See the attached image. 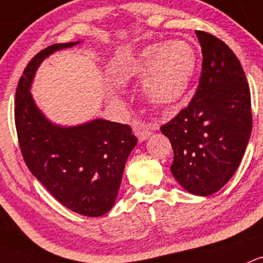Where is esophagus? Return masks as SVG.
<instances>
[{"label":"esophagus","mask_w":263,"mask_h":263,"mask_svg":"<svg viewBox=\"0 0 263 263\" xmlns=\"http://www.w3.org/2000/svg\"><path fill=\"white\" fill-rule=\"evenodd\" d=\"M134 132H135V135H137L138 139L139 140H145L152 134V130L149 129V126L144 125V124H140V125L135 126Z\"/></svg>","instance_id":"1"}]
</instances>
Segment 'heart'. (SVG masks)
<instances>
[{
	"label": "heart",
	"instance_id": "1",
	"mask_svg": "<svg viewBox=\"0 0 263 263\" xmlns=\"http://www.w3.org/2000/svg\"><path fill=\"white\" fill-rule=\"evenodd\" d=\"M196 63L195 48L185 40L152 44L134 57L126 78H145L144 95L148 101L156 106H172L187 92Z\"/></svg>",
	"mask_w": 263,
	"mask_h": 263
}]
</instances>
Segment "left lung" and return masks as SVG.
Returning <instances> with one entry per match:
<instances>
[{
    "mask_svg": "<svg viewBox=\"0 0 263 263\" xmlns=\"http://www.w3.org/2000/svg\"><path fill=\"white\" fill-rule=\"evenodd\" d=\"M202 64L190 104L161 126L173 149L171 172L199 196L219 191L237 171L252 130L251 91L239 59L224 42L196 30Z\"/></svg>",
    "mask_w": 263,
    "mask_h": 263,
    "instance_id": "8db88e82",
    "label": "left lung"
}]
</instances>
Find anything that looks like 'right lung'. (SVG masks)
Here are the masks:
<instances>
[{"mask_svg": "<svg viewBox=\"0 0 263 263\" xmlns=\"http://www.w3.org/2000/svg\"><path fill=\"white\" fill-rule=\"evenodd\" d=\"M76 44H51L29 62L16 88V133L28 168L62 205L81 215L101 216L115 204L137 137L128 124L101 119L73 128L53 125L29 92L43 59Z\"/></svg>", "mask_w": 263, "mask_h": 263, "instance_id": "right-lung-1", "label": "right lung"}]
</instances>
